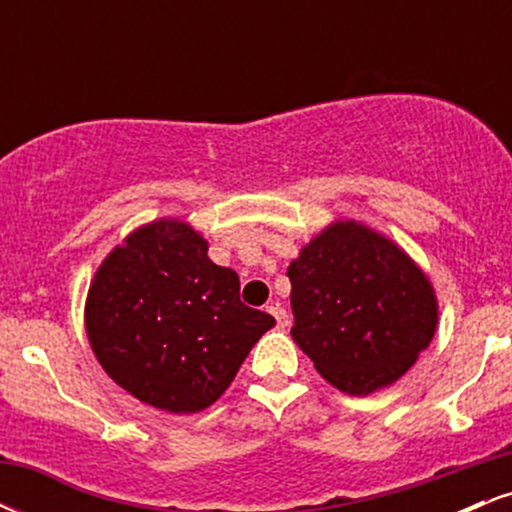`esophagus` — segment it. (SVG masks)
Returning a JSON list of instances; mask_svg holds the SVG:
<instances>
[{
	"instance_id": "34e87169",
	"label": "esophagus",
	"mask_w": 512,
	"mask_h": 512,
	"mask_svg": "<svg viewBox=\"0 0 512 512\" xmlns=\"http://www.w3.org/2000/svg\"><path fill=\"white\" fill-rule=\"evenodd\" d=\"M267 310H269V313L274 315L276 325H279V327H286V325H289V313H286V310L281 308L279 303H269V305H267Z\"/></svg>"
}]
</instances>
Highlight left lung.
Wrapping results in <instances>:
<instances>
[{"instance_id": "1", "label": "left lung", "mask_w": 512, "mask_h": 512, "mask_svg": "<svg viewBox=\"0 0 512 512\" xmlns=\"http://www.w3.org/2000/svg\"><path fill=\"white\" fill-rule=\"evenodd\" d=\"M291 334L317 373L349 395L395 383L433 339L431 284L397 245L339 221L291 262Z\"/></svg>"}]
</instances>
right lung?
Here are the masks:
<instances>
[{
    "label": "right lung",
    "mask_w": 512,
    "mask_h": 512,
    "mask_svg": "<svg viewBox=\"0 0 512 512\" xmlns=\"http://www.w3.org/2000/svg\"><path fill=\"white\" fill-rule=\"evenodd\" d=\"M274 317L240 301L233 269L209 260L187 223L156 221L110 252L86 301V332L105 373L151 407L207 409Z\"/></svg>",
    "instance_id": "right-lung-1"
}]
</instances>
